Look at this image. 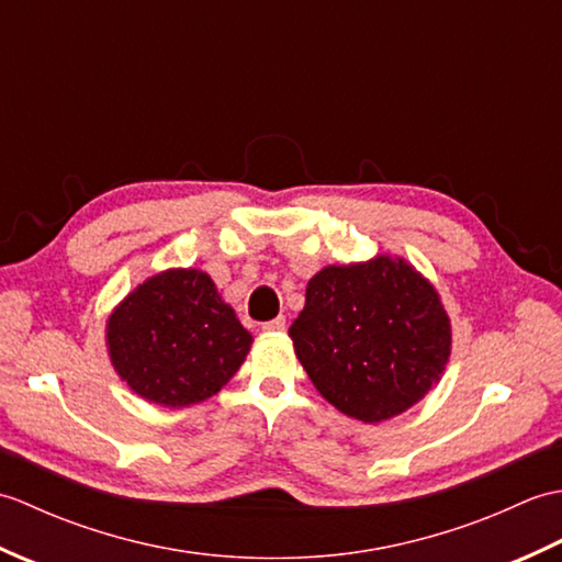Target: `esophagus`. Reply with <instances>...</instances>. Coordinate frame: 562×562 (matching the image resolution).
<instances>
[{
    "mask_svg": "<svg viewBox=\"0 0 562 562\" xmlns=\"http://www.w3.org/2000/svg\"><path fill=\"white\" fill-rule=\"evenodd\" d=\"M284 326H288V321H284V316H278L268 321V324H262V330H284Z\"/></svg>",
    "mask_w": 562,
    "mask_h": 562,
    "instance_id": "1",
    "label": "esophagus"
}]
</instances>
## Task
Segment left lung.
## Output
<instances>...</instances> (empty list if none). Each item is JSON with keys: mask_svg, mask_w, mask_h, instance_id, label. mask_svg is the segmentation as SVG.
Masks as SVG:
<instances>
[{"mask_svg": "<svg viewBox=\"0 0 562 562\" xmlns=\"http://www.w3.org/2000/svg\"><path fill=\"white\" fill-rule=\"evenodd\" d=\"M290 338L321 396L362 423L408 411L437 384L451 352L437 290L389 256L316 272Z\"/></svg>", "mask_w": 562, "mask_h": 562, "instance_id": "1", "label": "left lung"}]
</instances>
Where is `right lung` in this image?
<instances>
[{
  "mask_svg": "<svg viewBox=\"0 0 562 562\" xmlns=\"http://www.w3.org/2000/svg\"><path fill=\"white\" fill-rule=\"evenodd\" d=\"M109 355L137 396L166 408L210 398L250 350V333L207 272L166 270L130 292L109 318Z\"/></svg>",
  "mask_w": 562,
  "mask_h": 562,
  "instance_id": "right-lung-1",
  "label": "right lung"
}]
</instances>
